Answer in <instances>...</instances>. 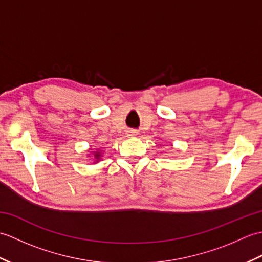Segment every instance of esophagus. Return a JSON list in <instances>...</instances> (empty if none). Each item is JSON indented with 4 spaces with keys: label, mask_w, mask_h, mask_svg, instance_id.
<instances>
[{
    "label": "esophagus",
    "mask_w": 262,
    "mask_h": 262,
    "mask_svg": "<svg viewBox=\"0 0 262 262\" xmlns=\"http://www.w3.org/2000/svg\"><path fill=\"white\" fill-rule=\"evenodd\" d=\"M129 136H136L137 135V132L136 130H130L129 134H128Z\"/></svg>",
    "instance_id": "34e87169"
}]
</instances>
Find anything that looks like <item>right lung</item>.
Instances as JSON below:
<instances>
[{"mask_svg": "<svg viewBox=\"0 0 262 262\" xmlns=\"http://www.w3.org/2000/svg\"><path fill=\"white\" fill-rule=\"evenodd\" d=\"M94 157H96L97 160L100 159V152H96V154H94Z\"/></svg>", "mask_w": 262, "mask_h": 262, "instance_id": "obj_1", "label": "right lung"}]
</instances>
